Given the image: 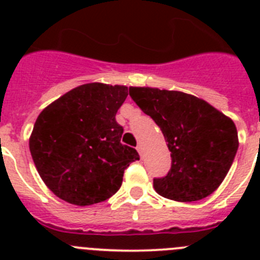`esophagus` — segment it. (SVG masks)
I'll return each mask as SVG.
<instances>
[{"mask_svg":"<svg viewBox=\"0 0 260 260\" xmlns=\"http://www.w3.org/2000/svg\"><path fill=\"white\" fill-rule=\"evenodd\" d=\"M137 151L138 152H139V155H143V147H142V144H138V147H137Z\"/></svg>","mask_w":260,"mask_h":260,"instance_id":"34e87169","label":"esophagus"}]
</instances>
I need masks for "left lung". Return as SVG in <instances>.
Listing matches in <instances>:
<instances>
[{
	"instance_id": "1",
	"label": "left lung",
	"mask_w": 260,
	"mask_h": 260,
	"mask_svg": "<svg viewBox=\"0 0 260 260\" xmlns=\"http://www.w3.org/2000/svg\"><path fill=\"white\" fill-rule=\"evenodd\" d=\"M128 93L160 127L171 151V171L153 178L156 192L177 202L212 194L238 150L233 121L207 102L180 91L130 87Z\"/></svg>"
}]
</instances>
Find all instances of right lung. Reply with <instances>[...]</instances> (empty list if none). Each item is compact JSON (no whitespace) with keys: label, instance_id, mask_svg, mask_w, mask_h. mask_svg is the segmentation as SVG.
Wrapping results in <instances>:
<instances>
[{"label":"right lung","instance_id":"add662e5","mask_svg":"<svg viewBox=\"0 0 260 260\" xmlns=\"http://www.w3.org/2000/svg\"><path fill=\"white\" fill-rule=\"evenodd\" d=\"M127 87L88 83L48 105L36 119L29 151L45 185L62 201L91 206L116 194L123 172L139 160L121 143L116 113Z\"/></svg>","mask_w":260,"mask_h":260}]
</instances>
